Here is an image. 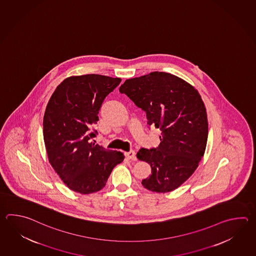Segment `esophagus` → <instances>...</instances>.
Listing matches in <instances>:
<instances>
[{
	"label": "esophagus",
	"mask_w": 256,
	"mask_h": 256,
	"mask_svg": "<svg viewBox=\"0 0 256 256\" xmlns=\"http://www.w3.org/2000/svg\"><path fill=\"white\" fill-rule=\"evenodd\" d=\"M125 156L128 160H135V152L130 150V152H125Z\"/></svg>",
	"instance_id": "esophagus-1"
}]
</instances>
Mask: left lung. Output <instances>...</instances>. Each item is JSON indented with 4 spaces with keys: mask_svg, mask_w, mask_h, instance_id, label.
I'll return each mask as SVG.
<instances>
[{
    "mask_svg": "<svg viewBox=\"0 0 256 256\" xmlns=\"http://www.w3.org/2000/svg\"><path fill=\"white\" fill-rule=\"evenodd\" d=\"M120 92L146 112L148 125L162 131L158 146L136 153L152 167L142 185L160 193L178 188L198 167L207 144V113L198 91L174 74L152 72L126 80Z\"/></svg>",
    "mask_w": 256,
    "mask_h": 256,
    "instance_id": "1",
    "label": "left lung"
}]
</instances>
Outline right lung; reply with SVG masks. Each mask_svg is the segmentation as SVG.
<instances>
[{
    "mask_svg": "<svg viewBox=\"0 0 256 256\" xmlns=\"http://www.w3.org/2000/svg\"><path fill=\"white\" fill-rule=\"evenodd\" d=\"M121 79L84 74L64 79L52 93L44 116L42 131L48 160L68 188L81 194L98 192L123 153L91 142L98 131L104 100Z\"/></svg>",
    "mask_w": 256,
    "mask_h": 256,
    "instance_id": "right-lung-1",
    "label": "right lung"
}]
</instances>
